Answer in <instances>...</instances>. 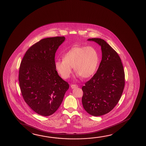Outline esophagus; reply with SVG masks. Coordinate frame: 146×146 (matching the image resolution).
<instances>
[{"label": "esophagus", "mask_w": 146, "mask_h": 146, "mask_svg": "<svg viewBox=\"0 0 146 146\" xmlns=\"http://www.w3.org/2000/svg\"><path fill=\"white\" fill-rule=\"evenodd\" d=\"M78 86L77 85H71V88H72V89H74V88H78Z\"/></svg>", "instance_id": "obj_1"}]
</instances>
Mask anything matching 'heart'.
I'll return each instance as SVG.
<instances>
[{
    "mask_svg": "<svg viewBox=\"0 0 146 146\" xmlns=\"http://www.w3.org/2000/svg\"><path fill=\"white\" fill-rule=\"evenodd\" d=\"M98 61V54L94 48L75 46L63 55V60L56 61L55 68L63 79L70 78L73 67L78 76L87 78L94 74Z\"/></svg>",
    "mask_w": 146,
    "mask_h": 146,
    "instance_id": "1",
    "label": "heart"
}]
</instances>
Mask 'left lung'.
<instances>
[{"instance_id":"8db88e82","label":"left lung","mask_w":146,"mask_h":146,"mask_svg":"<svg viewBox=\"0 0 146 146\" xmlns=\"http://www.w3.org/2000/svg\"><path fill=\"white\" fill-rule=\"evenodd\" d=\"M101 46L102 59L97 71L83 86L84 109L93 116L108 113L120 99L125 85V74L118 54L104 39L89 38Z\"/></svg>"}]
</instances>
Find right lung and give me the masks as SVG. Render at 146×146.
Returning a JSON list of instances; mask_svg holds the SVG:
<instances>
[{
	"label": "right lung",
	"instance_id": "add662e5",
	"mask_svg": "<svg viewBox=\"0 0 146 146\" xmlns=\"http://www.w3.org/2000/svg\"><path fill=\"white\" fill-rule=\"evenodd\" d=\"M65 39H41L26 51L21 61L19 81L22 95L30 108L42 116H50L58 110L69 88L55 68L56 52Z\"/></svg>",
	"mask_w": 146,
	"mask_h": 146
}]
</instances>
